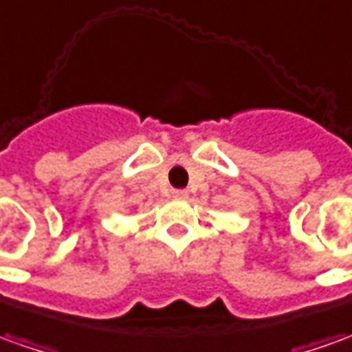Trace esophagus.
Masks as SVG:
<instances>
[{
    "mask_svg": "<svg viewBox=\"0 0 352 352\" xmlns=\"http://www.w3.org/2000/svg\"><path fill=\"white\" fill-rule=\"evenodd\" d=\"M171 195H173V198H177V200H185L186 196H188V190H185V188H175Z\"/></svg>",
    "mask_w": 352,
    "mask_h": 352,
    "instance_id": "esophagus-1",
    "label": "esophagus"
}]
</instances>
